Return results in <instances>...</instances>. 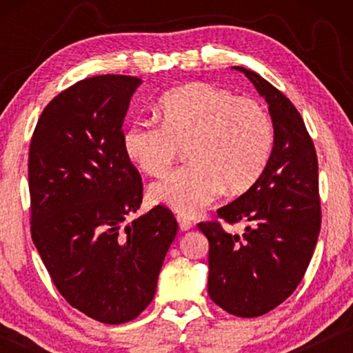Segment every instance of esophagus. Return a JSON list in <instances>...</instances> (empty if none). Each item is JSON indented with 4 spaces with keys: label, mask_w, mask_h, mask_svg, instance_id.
I'll return each instance as SVG.
<instances>
[{
    "label": "esophagus",
    "mask_w": 353,
    "mask_h": 353,
    "mask_svg": "<svg viewBox=\"0 0 353 353\" xmlns=\"http://www.w3.org/2000/svg\"><path fill=\"white\" fill-rule=\"evenodd\" d=\"M176 220H178V225H180V230L181 231H188L192 228V221L188 219L185 215H176Z\"/></svg>",
    "instance_id": "34e87169"
}]
</instances>
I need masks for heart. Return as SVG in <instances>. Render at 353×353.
<instances>
[{"mask_svg": "<svg viewBox=\"0 0 353 353\" xmlns=\"http://www.w3.org/2000/svg\"><path fill=\"white\" fill-rule=\"evenodd\" d=\"M161 127L133 123L123 130L125 156L139 170L162 176L186 149L190 163L154 183L149 197L185 215H196L220 192L252 188L273 151L274 128L265 108L210 83H188L159 101Z\"/></svg>", "mask_w": 353, "mask_h": 353, "instance_id": "obj_1", "label": "heart"}]
</instances>
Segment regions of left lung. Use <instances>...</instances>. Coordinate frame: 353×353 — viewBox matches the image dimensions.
<instances>
[{
	"mask_svg": "<svg viewBox=\"0 0 353 353\" xmlns=\"http://www.w3.org/2000/svg\"><path fill=\"white\" fill-rule=\"evenodd\" d=\"M268 103L274 128L262 176L238 199L216 210L220 221L197 225L209 239V296L231 315L254 318L296 291L307 272L321 226L318 159L303 119L291 101L259 74L234 67Z\"/></svg>",
	"mask_w": 353,
	"mask_h": 353,
	"instance_id": "left-lung-1",
	"label": "left lung"
}]
</instances>
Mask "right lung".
I'll use <instances>...</instances> for the list:
<instances>
[{"label": "right lung", "instance_id": "right-lung-1", "mask_svg": "<svg viewBox=\"0 0 353 353\" xmlns=\"http://www.w3.org/2000/svg\"><path fill=\"white\" fill-rule=\"evenodd\" d=\"M141 79L98 75L46 105L28 151L30 231L61 296L108 325L151 303L178 223L156 205L139 209L143 183L125 156L122 125Z\"/></svg>", "mask_w": 353, "mask_h": 353}]
</instances>
